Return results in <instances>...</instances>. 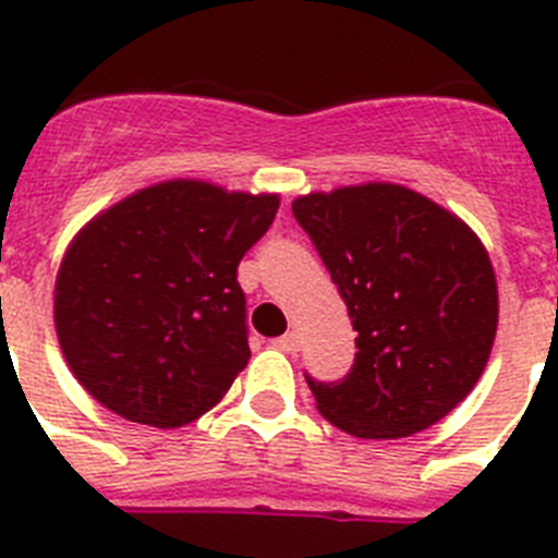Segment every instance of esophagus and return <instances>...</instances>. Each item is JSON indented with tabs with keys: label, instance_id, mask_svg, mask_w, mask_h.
Masks as SVG:
<instances>
[{
	"label": "esophagus",
	"instance_id": "34e87169",
	"mask_svg": "<svg viewBox=\"0 0 558 558\" xmlns=\"http://www.w3.org/2000/svg\"><path fill=\"white\" fill-rule=\"evenodd\" d=\"M274 347L279 349V352L295 354V352H299V335H295V332L282 335V338H276V340H274Z\"/></svg>",
	"mask_w": 558,
	"mask_h": 558
}]
</instances>
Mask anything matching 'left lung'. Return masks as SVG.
Masks as SVG:
<instances>
[{"label":"left lung","instance_id":"left-lung-1","mask_svg":"<svg viewBox=\"0 0 558 558\" xmlns=\"http://www.w3.org/2000/svg\"><path fill=\"white\" fill-rule=\"evenodd\" d=\"M357 332L338 383L307 386L357 438H402L445 418L481 379L497 332V282L470 226L399 184L293 201Z\"/></svg>","mask_w":558,"mask_h":558}]
</instances>
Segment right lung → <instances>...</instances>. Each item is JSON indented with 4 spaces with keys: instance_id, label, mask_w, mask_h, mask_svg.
<instances>
[{
    "instance_id": "add662e5",
    "label": "right lung",
    "mask_w": 558,
    "mask_h": 558,
    "mask_svg": "<svg viewBox=\"0 0 558 558\" xmlns=\"http://www.w3.org/2000/svg\"><path fill=\"white\" fill-rule=\"evenodd\" d=\"M276 209V195L165 181L83 226L56 282L58 340L77 383L150 427L218 405L251 357L236 265Z\"/></svg>"
}]
</instances>
